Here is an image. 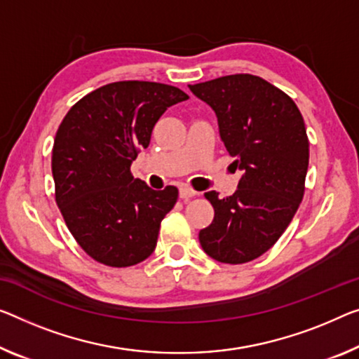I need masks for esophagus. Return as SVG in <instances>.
Listing matches in <instances>:
<instances>
[{
    "mask_svg": "<svg viewBox=\"0 0 359 359\" xmlns=\"http://www.w3.org/2000/svg\"><path fill=\"white\" fill-rule=\"evenodd\" d=\"M194 196H197V192L192 189V187H189V186H181L180 187V197L181 198H191Z\"/></svg>",
    "mask_w": 359,
    "mask_h": 359,
    "instance_id": "obj_1",
    "label": "esophagus"
}]
</instances>
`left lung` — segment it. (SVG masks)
<instances>
[{"label": "left lung", "mask_w": 359, "mask_h": 359, "mask_svg": "<svg viewBox=\"0 0 359 359\" xmlns=\"http://www.w3.org/2000/svg\"><path fill=\"white\" fill-rule=\"evenodd\" d=\"M189 90L210 106L242 178L233 196L205 192L215 208L198 241L213 260L241 264L271 249L299 208L310 142L297 104L250 74L219 76Z\"/></svg>", "instance_id": "8db88e82"}]
</instances>
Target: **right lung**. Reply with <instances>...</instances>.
I'll use <instances>...</instances> for the list:
<instances>
[{
  "label": "right lung",
  "instance_id": "right-lung-1",
  "mask_svg": "<svg viewBox=\"0 0 359 359\" xmlns=\"http://www.w3.org/2000/svg\"><path fill=\"white\" fill-rule=\"evenodd\" d=\"M186 99L176 86L115 81L81 97L59 125L51 161L56 203L93 260L133 266L156 249L178 189L154 191L130 168L165 110Z\"/></svg>",
  "mask_w": 359,
  "mask_h": 359
}]
</instances>
